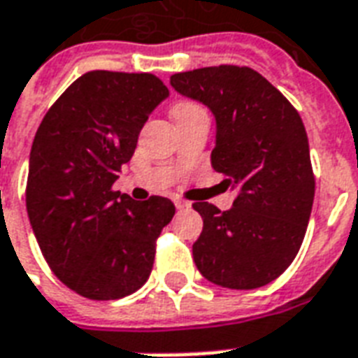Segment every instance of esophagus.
Returning <instances> with one entry per match:
<instances>
[{"instance_id":"obj_1","label":"esophagus","mask_w":358,"mask_h":358,"mask_svg":"<svg viewBox=\"0 0 358 358\" xmlns=\"http://www.w3.org/2000/svg\"><path fill=\"white\" fill-rule=\"evenodd\" d=\"M174 205H176V208H178V210H187V208L192 206V203H189V201H184V199H174Z\"/></svg>"}]
</instances>
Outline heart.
<instances>
[{"label": "heart", "mask_w": 358, "mask_h": 358, "mask_svg": "<svg viewBox=\"0 0 358 358\" xmlns=\"http://www.w3.org/2000/svg\"><path fill=\"white\" fill-rule=\"evenodd\" d=\"M195 112H203V110H201L197 104H193V102H178V104H174V108H172V115H174V117Z\"/></svg>", "instance_id": "obj_1"}]
</instances>
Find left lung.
Returning a JSON list of instances; mask_svg holds the SVG:
<instances>
[{
  "mask_svg": "<svg viewBox=\"0 0 358 358\" xmlns=\"http://www.w3.org/2000/svg\"><path fill=\"white\" fill-rule=\"evenodd\" d=\"M171 85L213 112L210 163L237 189L224 213L205 201L193 203L203 218L193 243L195 266L218 287H266L296 258L313 206V169L300 113L246 66L182 71Z\"/></svg>",
  "mask_w": 358,
  "mask_h": 358,
  "instance_id": "left-lung-1",
  "label": "left lung"
}]
</instances>
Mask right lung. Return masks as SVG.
I'll list each match as a JSON object with an SVG mask.
<instances>
[{
  "label": "right lung",
  "mask_w": 358,
  "mask_h": 358,
  "mask_svg": "<svg viewBox=\"0 0 358 358\" xmlns=\"http://www.w3.org/2000/svg\"><path fill=\"white\" fill-rule=\"evenodd\" d=\"M169 96L152 73L87 71L45 113L30 152L26 208L52 273L89 300H119L152 273L171 199L113 192L150 113Z\"/></svg>",
  "instance_id": "add662e5"
}]
</instances>
